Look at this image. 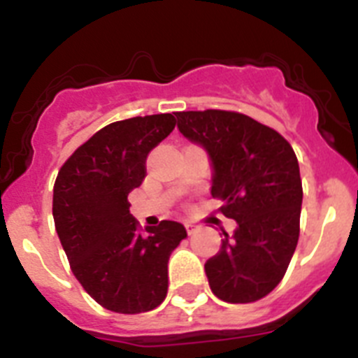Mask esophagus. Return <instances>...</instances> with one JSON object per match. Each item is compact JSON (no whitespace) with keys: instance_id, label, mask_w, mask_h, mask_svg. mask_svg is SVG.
I'll list each match as a JSON object with an SVG mask.
<instances>
[{"instance_id":"esophagus-1","label":"esophagus","mask_w":358,"mask_h":358,"mask_svg":"<svg viewBox=\"0 0 358 358\" xmlns=\"http://www.w3.org/2000/svg\"><path fill=\"white\" fill-rule=\"evenodd\" d=\"M185 227H186V231H188V235H194L199 226H197V224H194V222H186Z\"/></svg>"}]
</instances>
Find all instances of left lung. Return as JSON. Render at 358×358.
Returning <instances> with one entry per match:
<instances>
[{
	"mask_svg": "<svg viewBox=\"0 0 358 358\" xmlns=\"http://www.w3.org/2000/svg\"><path fill=\"white\" fill-rule=\"evenodd\" d=\"M177 129L208 152L211 195L227 218L220 251L204 264L211 292L227 303H252L285 276L299 238L303 186L289 141L233 110L176 113Z\"/></svg>",
	"mask_w": 358,
	"mask_h": 358,
	"instance_id": "1",
	"label": "left lung"
}]
</instances>
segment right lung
<instances>
[{
  "label": "right lung",
  "instance_id": "obj_1",
  "mask_svg": "<svg viewBox=\"0 0 358 358\" xmlns=\"http://www.w3.org/2000/svg\"><path fill=\"white\" fill-rule=\"evenodd\" d=\"M173 127L169 113L109 123L73 152L57 176V235L75 278L110 312L141 314L166 297L169 258L186 229L163 220L141 233L127 195L147 176L148 152Z\"/></svg>",
  "mask_w": 358,
  "mask_h": 358
}]
</instances>
